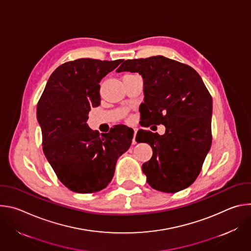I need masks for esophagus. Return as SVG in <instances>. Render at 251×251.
<instances>
[{"label":"esophagus","instance_id":"34e87169","mask_svg":"<svg viewBox=\"0 0 251 251\" xmlns=\"http://www.w3.org/2000/svg\"><path fill=\"white\" fill-rule=\"evenodd\" d=\"M136 134H137V129H134V135H133V139H132V143L133 144H136Z\"/></svg>","mask_w":251,"mask_h":251}]
</instances>
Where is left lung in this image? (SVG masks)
<instances>
[{"label":"left lung","instance_id":"1","mask_svg":"<svg viewBox=\"0 0 251 251\" xmlns=\"http://www.w3.org/2000/svg\"><path fill=\"white\" fill-rule=\"evenodd\" d=\"M116 71L142 75L145 119L166 127L162 136L146 130L136 136L153 149L151 160L142 166L148 184L173 194L190 187L201 173L212 140V98L201 77L190 65L162 55L127 59Z\"/></svg>","mask_w":251,"mask_h":251}]
</instances>
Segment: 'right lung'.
Masks as SVG:
<instances>
[{"instance_id":"right-lung-1","label":"right lung","mask_w":251,"mask_h":251,"mask_svg":"<svg viewBox=\"0 0 251 251\" xmlns=\"http://www.w3.org/2000/svg\"><path fill=\"white\" fill-rule=\"evenodd\" d=\"M122 59L79 58L51 74L37 107L43 150L58 180L70 191L91 194L111 182L117 159L132 143L133 130L116 125L99 135L87 125L100 104V80Z\"/></svg>"}]
</instances>
